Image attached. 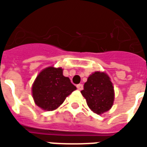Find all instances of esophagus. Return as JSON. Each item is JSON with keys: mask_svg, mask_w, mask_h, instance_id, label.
<instances>
[{"mask_svg": "<svg viewBox=\"0 0 147 147\" xmlns=\"http://www.w3.org/2000/svg\"><path fill=\"white\" fill-rule=\"evenodd\" d=\"M76 87H77L78 90H82V89L84 88V86H83V84H77V85H76Z\"/></svg>", "mask_w": 147, "mask_h": 147, "instance_id": "esophagus-1", "label": "esophagus"}]
</instances>
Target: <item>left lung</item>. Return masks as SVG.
I'll return each instance as SVG.
<instances>
[{"mask_svg":"<svg viewBox=\"0 0 147 147\" xmlns=\"http://www.w3.org/2000/svg\"><path fill=\"white\" fill-rule=\"evenodd\" d=\"M83 96L92 111L102 114L109 111L113 105L114 89L110 78L107 74L95 71L84 85L81 91Z\"/></svg>","mask_w":147,"mask_h":147,"instance_id":"left-lung-1","label":"left lung"}]
</instances>
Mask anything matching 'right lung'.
Instances as JSON below:
<instances>
[{
    "instance_id": "obj_1",
    "label": "right lung",
    "mask_w": 147,
    "mask_h": 147,
    "mask_svg": "<svg viewBox=\"0 0 147 147\" xmlns=\"http://www.w3.org/2000/svg\"><path fill=\"white\" fill-rule=\"evenodd\" d=\"M76 89V87L71 83L69 78L63 75L61 67H49L36 77L32 86V95L38 107L52 111L60 106Z\"/></svg>"
}]
</instances>
